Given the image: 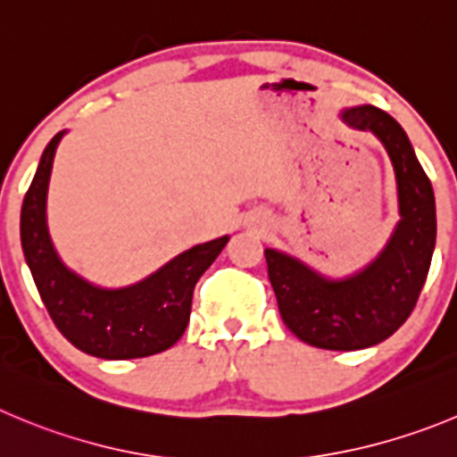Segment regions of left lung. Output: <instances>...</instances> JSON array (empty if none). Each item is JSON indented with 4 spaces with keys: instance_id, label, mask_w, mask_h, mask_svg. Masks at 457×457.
<instances>
[{
    "instance_id": "obj_1",
    "label": "left lung",
    "mask_w": 457,
    "mask_h": 457,
    "mask_svg": "<svg viewBox=\"0 0 457 457\" xmlns=\"http://www.w3.org/2000/svg\"><path fill=\"white\" fill-rule=\"evenodd\" d=\"M347 126L374 132L395 166L399 223L372 263L327 279L306 263L268 248L266 263L284 325L320 349L353 352L390 338L412 313L435 250V195L403 128L374 105L340 112Z\"/></svg>"
}]
</instances>
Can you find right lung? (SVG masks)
Here are the masks:
<instances>
[{
	"instance_id": "right-lung-1",
	"label": "right lung",
	"mask_w": 457,
	"mask_h": 457,
	"mask_svg": "<svg viewBox=\"0 0 457 457\" xmlns=\"http://www.w3.org/2000/svg\"><path fill=\"white\" fill-rule=\"evenodd\" d=\"M62 135L65 130L46 144L20 216L22 250L37 293L58 331L89 356L126 361L164 352L185 334L195 281L229 237L194 245L132 287L99 288L85 281L61 262L46 229V189Z\"/></svg>"
}]
</instances>
